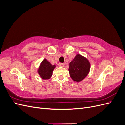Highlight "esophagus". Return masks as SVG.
Wrapping results in <instances>:
<instances>
[{
    "instance_id": "1",
    "label": "esophagus",
    "mask_w": 125,
    "mask_h": 125,
    "mask_svg": "<svg viewBox=\"0 0 125 125\" xmlns=\"http://www.w3.org/2000/svg\"><path fill=\"white\" fill-rule=\"evenodd\" d=\"M58 66L60 67H63L64 66H65V65H64V64L62 63H59L58 64Z\"/></svg>"
}]
</instances>
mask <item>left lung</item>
I'll use <instances>...</instances> for the list:
<instances>
[{
  "mask_svg": "<svg viewBox=\"0 0 125 125\" xmlns=\"http://www.w3.org/2000/svg\"><path fill=\"white\" fill-rule=\"evenodd\" d=\"M90 67L88 59L80 54H77L69 63L68 70L71 78L74 82L81 81L88 75Z\"/></svg>",
  "mask_w": 125,
  "mask_h": 125,
  "instance_id": "obj_1",
  "label": "left lung"
}]
</instances>
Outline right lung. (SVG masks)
<instances>
[{
	"instance_id": "1",
	"label": "right lung",
	"mask_w": 125,
	"mask_h": 125,
	"mask_svg": "<svg viewBox=\"0 0 125 125\" xmlns=\"http://www.w3.org/2000/svg\"><path fill=\"white\" fill-rule=\"evenodd\" d=\"M56 68V65H52L46 59L43 60L39 66L37 72L43 80H48L52 75V72Z\"/></svg>"
}]
</instances>
